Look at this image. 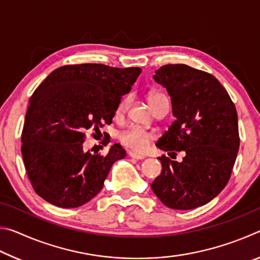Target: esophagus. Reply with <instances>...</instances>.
I'll use <instances>...</instances> for the list:
<instances>
[{
    "label": "esophagus",
    "instance_id": "1",
    "mask_svg": "<svg viewBox=\"0 0 260 260\" xmlns=\"http://www.w3.org/2000/svg\"><path fill=\"white\" fill-rule=\"evenodd\" d=\"M128 156L132 157V158H134V159H144V156L139 155V153H136L134 151H129L128 152Z\"/></svg>",
    "mask_w": 260,
    "mask_h": 260
}]
</instances>
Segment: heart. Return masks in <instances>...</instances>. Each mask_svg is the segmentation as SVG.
I'll return each mask as SVG.
<instances>
[{"mask_svg": "<svg viewBox=\"0 0 260 260\" xmlns=\"http://www.w3.org/2000/svg\"><path fill=\"white\" fill-rule=\"evenodd\" d=\"M160 96H164L162 94H151L149 96L148 101L151 102L152 100L160 98ZM127 107V100H122L117 108V114H120ZM121 142L125 144L126 147L133 149L135 151H143L144 149L148 147V144L150 143L152 140V135L148 132L139 128V127H131L129 129L125 131L124 133L120 136Z\"/></svg>", "mask_w": 260, "mask_h": 260, "instance_id": "1", "label": "heart"}]
</instances>
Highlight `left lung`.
Segmentation results:
<instances>
[{"label":"left lung","instance_id":"8db88e82","mask_svg":"<svg viewBox=\"0 0 260 260\" xmlns=\"http://www.w3.org/2000/svg\"><path fill=\"white\" fill-rule=\"evenodd\" d=\"M153 80L166 88L175 118L156 146L186 156L182 161L158 157L162 169L152 191L167 208H199L218 196L231 178L240 147L235 105L212 74L188 65H164Z\"/></svg>","mask_w":260,"mask_h":260}]
</instances>
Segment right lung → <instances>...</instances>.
Masks as SVG:
<instances>
[{
  "instance_id": "add662e5",
  "label": "right lung",
  "mask_w": 260,
  "mask_h": 260,
  "mask_svg": "<svg viewBox=\"0 0 260 260\" xmlns=\"http://www.w3.org/2000/svg\"><path fill=\"white\" fill-rule=\"evenodd\" d=\"M140 73V68L67 65L35 89L25 116L21 153L33 189L48 203L63 209L86 204L103 188L113 162L125 158L118 143L105 156L85 151V132L111 124Z\"/></svg>"
}]
</instances>
